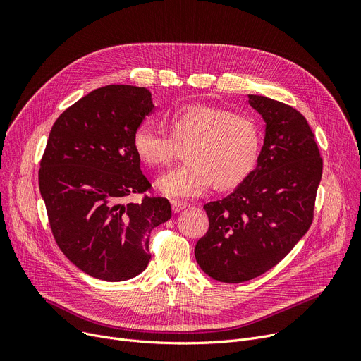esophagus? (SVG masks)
Listing matches in <instances>:
<instances>
[{"mask_svg": "<svg viewBox=\"0 0 361 361\" xmlns=\"http://www.w3.org/2000/svg\"><path fill=\"white\" fill-rule=\"evenodd\" d=\"M171 206H173V212H176V214H178V212H181L183 209H185L187 207V203H183V202H171Z\"/></svg>", "mask_w": 361, "mask_h": 361, "instance_id": "34e87169", "label": "esophagus"}]
</instances>
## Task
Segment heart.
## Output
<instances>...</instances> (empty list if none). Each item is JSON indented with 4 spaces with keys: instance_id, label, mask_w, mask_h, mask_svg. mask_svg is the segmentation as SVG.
<instances>
[{
    "instance_id": "obj_1",
    "label": "heart",
    "mask_w": 361,
    "mask_h": 361,
    "mask_svg": "<svg viewBox=\"0 0 361 361\" xmlns=\"http://www.w3.org/2000/svg\"><path fill=\"white\" fill-rule=\"evenodd\" d=\"M171 137L149 124H140L131 143L137 158L149 166L168 165L185 147L188 164L159 177L157 190L171 199L197 197L212 184L230 190L247 178L260 150V130L255 120L228 109L188 104L168 118Z\"/></svg>"
}]
</instances>
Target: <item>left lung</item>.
<instances>
[{
    "mask_svg": "<svg viewBox=\"0 0 361 361\" xmlns=\"http://www.w3.org/2000/svg\"><path fill=\"white\" fill-rule=\"evenodd\" d=\"M249 104L264 121L257 165L231 195L203 206L209 230L195 249L200 269L228 283L269 271L307 233L324 168L297 109L259 94Z\"/></svg>",
    "mask_w": 361,
    "mask_h": 361,
    "instance_id": "obj_1",
    "label": "left lung"
}]
</instances>
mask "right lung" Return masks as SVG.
Wrapping results in <instances>:
<instances>
[{
  "label": "right lung",
  "instance_id": "right-lung-1",
  "mask_svg": "<svg viewBox=\"0 0 361 361\" xmlns=\"http://www.w3.org/2000/svg\"><path fill=\"white\" fill-rule=\"evenodd\" d=\"M154 108L146 87L109 85L73 104L51 128L41 196L59 247L93 278L120 282L143 272L150 231L171 218L166 199L126 202L150 187L131 137Z\"/></svg>",
  "mask_w": 361,
  "mask_h": 361
}]
</instances>
